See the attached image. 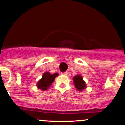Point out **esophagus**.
I'll return each instance as SVG.
<instances>
[{"instance_id": "obj_1", "label": "esophagus", "mask_w": 125, "mask_h": 125, "mask_svg": "<svg viewBox=\"0 0 125 125\" xmlns=\"http://www.w3.org/2000/svg\"><path fill=\"white\" fill-rule=\"evenodd\" d=\"M61 74H62V75H64V76H66V75L68 74V72H67V71H65V72H63V73H61Z\"/></svg>"}]
</instances>
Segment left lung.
<instances>
[{
    "mask_svg": "<svg viewBox=\"0 0 125 125\" xmlns=\"http://www.w3.org/2000/svg\"><path fill=\"white\" fill-rule=\"evenodd\" d=\"M74 83L76 89L79 91H81L84 90L86 88V84L85 81L83 80V78L80 75H77L73 77Z\"/></svg>",
    "mask_w": 125,
    "mask_h": 125,
    "instance_id": "1",
    "label": "left lung"
}]
</instances>
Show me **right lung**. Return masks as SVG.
<instances>
[{
  "instance_id": "1",
  "label": "right lung",
  "mask_w": 125,
  "mask_h": 125,
  "mask_svg": "<svg viewBox=\"0 0 125 125\" xmlns=\"http://www.w3.org/2000/svg\"><path fill=\"white\" fill-rule=\"evenodd\" d=\"M58 73L51 74L49 72H45L43 74L42 78L37 83V87L39 89L46 90L54 82L55 78L58 76Z\"/></svg>"
}]
</instances>
